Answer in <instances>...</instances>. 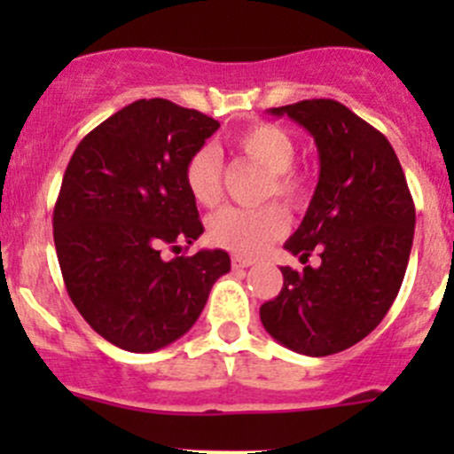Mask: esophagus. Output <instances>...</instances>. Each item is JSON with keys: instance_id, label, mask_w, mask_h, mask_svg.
Masks as SVG:
<instances>
[{"instance_id": "esophagus-1", "label": "esophagus", "mask_w": 454, "mask_h": 454, "mask_svg": "<svg viewBox=\"0 0 454 454\" xmlns=\"http://www.w3.org/2000/svg\"><path fill=\"white\" fill-rule=\"evenodd\" d=\"M232 268H250L254 263V259H248V256H239V254H232Z\"/></svg>"}]
</instances>
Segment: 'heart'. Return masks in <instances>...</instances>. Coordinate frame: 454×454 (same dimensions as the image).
<instances>
[{
  "label": "heart",
  "instance_id": "b5f03b06",
  "mask_svg": "<svg viewBox=\"0 0 454 454\" xmlns=\"http://www.w3.org/2000/svg\"><path fill=\"white\" fill-rule=\"evenodd\" d=\"M235 145L246 158L268 171L261 198H274L287 208H299L303 204L308 186L305 177L292 167L296 160V140L290 131L270 122H256L235 136ZM184 184L200 206H215L222 200V155L213 145H201L186 160ZM206 231L213 244L232 253L253 256L286 235L287 219L277 206L223 208L210 215Z\"/></svg>",
  "mask_w": 454,
  "mask_h": 454
}]
</instances>
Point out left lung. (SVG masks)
<instances>
[{
	"instance_id": "left-lung-1",
	"label": "left lung",
	"mask_w": 454,
	"mask_h": 454,
	"mask_svg": "<svg viewBox=\"0 0 454 454\" xmlns=\"http://www.w3.org/2000/svg\"><path fill=\"white\" fill-rule=\"evenodd\" d=\"M314 136L320 176L299 231L286 250L308 263L281 268L277 299L261 305L265 332L303 356H332L369 336L404 281L415 204L391 142L351 109L312 98L270 109Z\"/></svg>"
}]
</instances>
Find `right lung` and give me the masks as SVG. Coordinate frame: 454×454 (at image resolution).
<instances>
[{"label": "right lung", "instance_id": "1", "mask_svg": "<svg viewBox=\"0 0 454 454\" xmlns=\"http://www.w3.org/2000/svg\"><path fill=\"white\" fill-rule=\"evenodd\" d=\"M217 129L198 109L142 98L70 158L52 217L59 265L74 308L121 349L149 354L184 336L231 270L223 250L160 256L204 232L184 167Z\"/></svg>", "mask_w": 454, "mask_h": 454}]
</instances>
